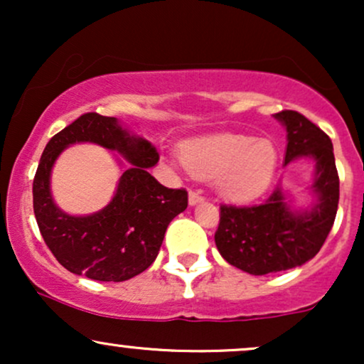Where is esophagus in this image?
<instances>
[{
    "mask_svg": "<svg viewBox=\"0 0 364 364\" xmlns=\"http://www.w3.org/2000/svg\"><path fill=\"white\" fill-rule=\"evenodd\" d=\"M188 202H190L191 207L198 205V203L203 202V196L198 195V193H195V191H190V195H188Z\"/></svg>",
    "mask_w": 364,
    "mask_h": 364,
    "instance_id": "34e87169",
    "label": "esophagus"
}]
</instances>
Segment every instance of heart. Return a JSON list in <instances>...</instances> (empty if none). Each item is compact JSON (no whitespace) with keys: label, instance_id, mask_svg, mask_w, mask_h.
Returning a JSON list of instances; mask_svg holds the SVG:
<instances>
[{"label":"heart","instance_id":"1","mask_svg":"<svg viewBox=\"0 0 364 364\" xmlns=\"http://www.w3.org/2000/svg\"><path fill=\"white\" fill-rule=\"evenodd\" d=\"M179 159L191 176L212 179L217 193L231 202H250L265 193L277 169L272 141L240 133H212L186 140Z\"/></svg>","mask_w":364,"mask_h":364}]
</instances>
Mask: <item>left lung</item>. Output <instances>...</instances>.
I'll return each mask as SVG.
<instances>
[{
    "instance_id": "obj_1",
    "label": "left lung",
    "mask_w": 364,
    "mask_h": 364,
    "mask_svg": "<svg viewBox=\"0 0 364 364\" xmlns=\"http://www.w3.org/2000/svg\"><path fill=\"white\" fill-rule=\"evenodd\" d=\"M287 132L284 168L298 159L315 162L308 207L292 205V195L279 185L262 205L220 207L215 246L228 263L252 275L301 267L327 240L337 205L339 176L332 141L296 111L274 114Z\"/></svg>"
}]
</instances>
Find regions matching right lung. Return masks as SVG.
<instances>
[{
  "mask_svg": "<svg viewBox=\"0 0 364 364\" xmlns=\"http://www.w3.org/2000/svg\"><path fill=\"white\" fill-rule=\"evenodd\" d=\"M75 143H95L130 162L112 202L94 215H68L50 193L53 162ZM157 162L149 140L97 112L80 116L48 141L32 186L34 214L46 245L66 270L92 281L123 282L152 265L169 223L188 207L186 190L162 186L149 173Z\"/></svg>",
  "mask_w": 364,
  "mask_h": 364,
  "instance_id": "obj_1",
  "label": "right lung"
}]
</instances>
